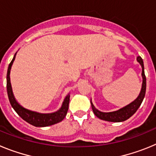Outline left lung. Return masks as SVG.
<instances>
[{"instance_id": "obj_1", "label": "left lung", "mask_w": 156, "mask_h": 156, "mask_svg": "<svg viewBox=\"0 0 156 156\" xmlns=\"http://www.w3.org/2000/svg\"><path fill=\"white\" fill-rule=\"evenodd\" d=\"M137 60L140 64L142 67V77H143V83H142V87L141 90L139 94L138 97L137 98L136 100H134L133 102H131L128 105L125 106L121 109L118 111L112 112H100L95 108L94 105L92 104L91 101H90V104H91V108L93 110L94 113L98 118L102 119V120L108 121V122H122L126 119H128L129 117H131L133 114L137 112L140 105H141V102L143 101V99L144 98L146 91V76L144 75V63H143V59L141 57L138 56L137 58Z\"/></svg>"}]
</instances>
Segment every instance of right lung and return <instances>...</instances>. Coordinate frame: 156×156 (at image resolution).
<instances>
[{
  "label": "right lung",
  "mask_w": 156,
  "mask_h": 156,
  "mask_svg": "<svg viewBox=\"0 0 156 156\" xmlns=\"http://www.w3.org/2000/svg\"><path fill=\"white\" fill-rule=\"evenodd\" d=\"M16 55L14 56L13 59L10 62L8 66V73H7V92H8V96L9 101L11 103V105L14 110L18 113V115L21 117L22 119L27 121L30 124L33 125L34 126H48L51 125L55 124L58 122H61L63 120L65 117H66L67 112L69 109V97L70 95L68 94L65 98L63 104L62 105L61 108L58 111L54 112V113H48V114H42L38 113L36 112H32L28 109H26L21 105H19V103L17 102L14 97L13 93H12V85L10 82V70L12 68V63H13Z\"/></svg>",
  "instance_id": "add662e5"
}]
</instances>
